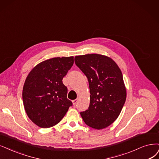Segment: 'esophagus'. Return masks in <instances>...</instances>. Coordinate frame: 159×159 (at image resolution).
<instances>
[{"mask_svg": "<svg viewBox=\"0 0 159 159\" xmlns=\"http://www.w3.org/2000/svg\"><path fill=\"white\" fill-rule=\"evenodd\" d=\"M77 102H78V98L76 99H74V100H73V105H75L76 104V103H77Z\"/></svg>", "mask_w": 159, "mask_h": 159, "instance_id": "obj_1", "label": "esophagus"}]
</instances>
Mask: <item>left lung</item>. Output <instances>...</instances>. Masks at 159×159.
<instances>
[{
    "mask_svg": "<svg viewBox=\"0 0 159 159\" xmlns=\"http://www.w3.org/2000/svg\"><path fill=\"white\" fill-rule=\"evenodd\" d=\"M75 62L86 75L90 87V105L80 112L82 118L97 130L109 126L118 118L126 98L120 69L112 59L100 54L75 56Z\"/></svg>",
    "mask_w": 159,
    "mask_h": 159,
    "instance_id": "obj_1",
    "label": "left lung"
}]
</instances>
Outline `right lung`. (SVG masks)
<instances>
[{"mask_svg": "<svg viewBox=\"0 0 159 159\" xmlns=\"http://www.w3.org/2000/svg\"><path fill=\"white\" fill-rule=\"evenodd\" d=\"M73 63V56L54 57L39 63L29 73L22 92L23 105L29 118L38 126H55L73 105L62 79Z\"/></svg>", "mask_w": 159, "mask_h": 159, "instance_id": "add662e5", "label": "right lung"}]
</instances>
